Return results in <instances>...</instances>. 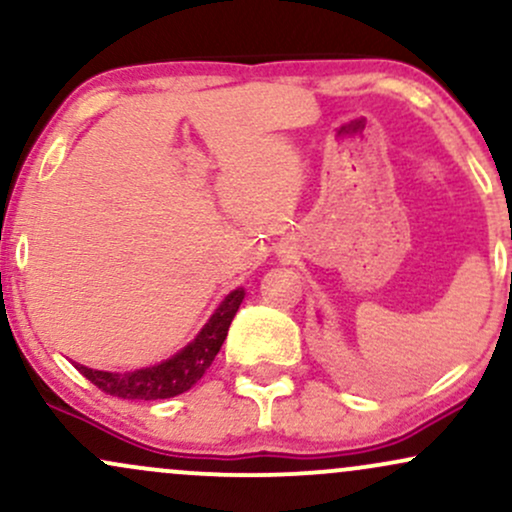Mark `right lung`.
Returning <instances> with one entry per match:
<instances>
[{"label":"right lung","instance_id":"obj_1","mask_svg":"<svg viewBox=\"0 0 512 512\" xmlns=\"http://www.w3.org/2000/svg\"><path fill=\"white\" fill-rule=\"evenodd\" d=\"M245 291L236 289L223 298L214 315L209 317L202 332L192 339L185 349L170 356L168 361L156 363V366L129 370V373H108V370H93L76 363V370L91 380L105 395L120 399H168L190 390L211 366L216 354H219L223 339H226L228 327L236 317L240 303H243Z\"/></svg>","mask_w":512,"mask_h":512}]
</instances>
